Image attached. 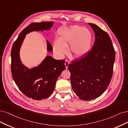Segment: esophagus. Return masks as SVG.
Segmentation results:
<instances>
[{"label": "esophagus", "mask_w": 128, "mask_h": 128, "mask_svg": "<svg viewBox=\"0 0 128 128\" xmlns=\"http://www.w3.org/2000/svg\"><path fill=\"white\" fill-rule=\"evenodd\" d=\"M69 63H70L69 62H68V61H67V60H66V61H65V65L66 68V69H68V65H69Z\"/></svg>", "instance_id": "34e87169"}]
</instances>
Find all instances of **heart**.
<instances>
[{
    "label": "heart",
    "mask_w": 128,
    "mask_h": 128,
    "mask_svg": "<svg viewBox=\"0 0 128 128\" xmlns=\"http://www.w3.org/2000/svg\"><path fill=\"white\" fill-rule=\"evenodd\" d=\"M93 41V35L88 28L78 25L64 28L59 32L58 40L53 43V50L60 58L68 53L69 46L70 56L74 58H82L90 52Z\"/></svg>",
    "instance_id": "obj_1"
}]
</instances>
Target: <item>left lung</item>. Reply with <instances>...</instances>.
<instances>
[{
  "instance_id": "left-lung-1",
  "label": "left lung",
  "mask_w": 128,
  "mask_h": 128,
  "mask_svg": "<svg viewBox=\"0 0 128 128\" xmlns=\"http://www.w3.org/2000/svg\"><path fill=\"white\" fill-rule=\"evenodd\" d=\"M96 40L92 50L82 58L68 65L70 82L75 93L81 100L89 101L104 93L113 75L116 53L108 33L92 23Z\"/></svg>"
}]
</instances>
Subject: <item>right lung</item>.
<instances>
[{
  "mask_svg": "<svg viewBox=\"0 0 128 128\" xmlns=\"http://www.w3.org/2000/svg\"><path fill=\"white\" fill-rule=\"evenodd\" d=\"M53 22H32L24 29L14 42L11 51V71L12 78L21 92L26 96L40 100L49 97L53 92L57 79L65 70L64 60H57L47 56L37 67L31 69L24 65L20 59V52L26 35L33 31L49 30ZM47 50L53 48L47 40Z\"/></svg>",
  "mask_w": 128,
  "mask_h": 128,
  "instance_id": "right-lung-1",
  "label": "right lung"
}]
</instances>
